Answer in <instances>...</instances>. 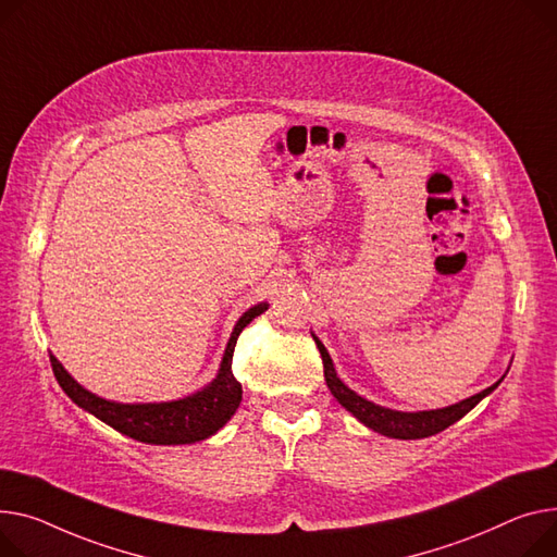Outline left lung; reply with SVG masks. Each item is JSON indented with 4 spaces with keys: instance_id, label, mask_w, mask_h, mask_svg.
<instances>
[{
    "instance_id": "left-lung-1",
    "label": "left lung",
    "mask_w": 557,
    "mask_h": 557,
    "mask_svg": "<svg viewBox=\"0 0 557 557\" xmlns=\"http://www.w3.org/2000/svg\"><path fill=\"white\" fill-rule=\"evenodd\" d=\"M313 341L320 349L322 364H324V381H326V387L331 389L333 398H336L345 407V410L351 412L362 425H367L369 430H374L379 434L392 436V438L410 441V438H425V436L438 434L441 430L450 428L461 417H466L481 398H486L488 394H493L497 389V385L504 381V376H502L497 383H493L484 392H479V394H474L470 398H463V400H459L455 405H448V407H436V410H421V412H400V410H392V407L379 405L374 400H367L364 396L349 389L341 381L326 347L315 338V333H313Z\"/></svg>"
}]
</instances>
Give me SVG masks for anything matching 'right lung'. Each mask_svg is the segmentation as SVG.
Here are the masks:
<instances>
[{
    "mask_svg": "<svg viewBox=\"0 0 557 557\" xmlns=\"http://www.w3.org/2000/svg\"><path fill=\"white\" fill-rule=\"evenodd\" d=\"M269 309V302H259L250 307L235 324L231 341L226 345L224 358H221L216 376L195 394H188L176 400L161 403H119L102 398L89 389H85L73 379L62 362L51 354L53 374L64 389V394L83 407L85 412L94 414L109 428L119 430L121 434L150 443V446H185V443H197L224 428L231 417L237 412L242 403V385L233 376V351L242 329L259 313Z\"/></svg>",
    "mask_w": 557,
    "mask_h": 557,
    "instance_id": "add662e5",
    "label": "right lung"
}]
</instances>
